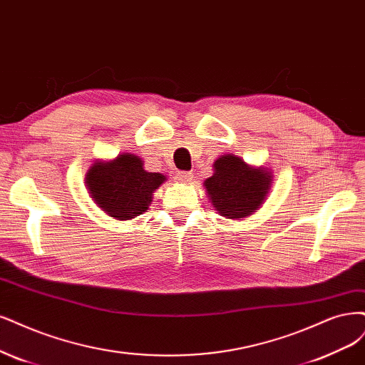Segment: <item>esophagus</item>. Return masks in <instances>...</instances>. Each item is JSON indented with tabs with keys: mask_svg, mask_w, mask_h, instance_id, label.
Returning <instances> with one entry per match:
<instances>
[{
	"mask_svg": "<svg viewBox=\"0 0 365 365\" xmlns=\"http://www.w3.org/2000/svg\"><path fill=\"white\" fill-rule=\"evenodd\" d=\"M177 178H178V181H180V182L188 184V182L192 181V178H193V173H192V172H180Z\"/></svg>",
	"mask_w": 365,
	"mask_h": 365,
	"instance_id": "obj_1",
	"label": "esophagus"
}]
</instances>
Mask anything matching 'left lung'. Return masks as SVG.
Here are the masks:
<instances>
[{"instance_id": "1", "label": "left lung", "mask_w": 365, "mask_h": 365, "mask_svg": "<svg viewBox=\"0 0 365 365\" xmlns=\"http://www.w3.org/2000/svg\"><path fill=\"white\" fill-rule=\"evenodd\" d=\"M212 207L226 219H243L259 208L270 187V173L254 169L231 154L215 163V175L204 182Z\"/></svg>"}]
</instances>
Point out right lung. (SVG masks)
Returning a JSON list of instances; mask_svg holds the SVG:
<instances>
[{
	"mask_svg": "<svg viewBox=\"0 0 365 365\" xmlns=\"http://www.w3.org/2000/svg\"><path fill=\"white\" fill-rule=\"evenodd\" d=\"M86 177L98 207L118 220H128L146 211L153 193L166 180L161 173L146 172L143 161L134 154L95 163Z\"/></svg>",
	"mask_w": 365,
	"mask_h": 365,
	"instance_id": "1",
	"label": "right lung"
}]
</instances>
